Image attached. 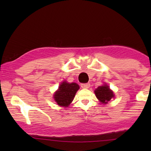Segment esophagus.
<instances>
[{
    "instance_id": "obj_1",
    "label": "esophagus",
    "mask_w": 151,
    "mask_h": 151,
    "mask_svg": "<svg viewBox=\"0 0 151 151\" xmlns=\"http://www.w3.org/2000/svg\"><path fill=\"white\" fill-rule=\"evenodd\" d=\"M91 86L90 83H85V84H81V87L83 88H89Z\"/></svg>"
}]
</instances>
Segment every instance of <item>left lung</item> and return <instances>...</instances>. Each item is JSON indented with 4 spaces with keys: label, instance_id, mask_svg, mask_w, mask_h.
I'll list each match as a JSON object with an SVG mask.
<instances>
[{
    "label": "left lung",
    "instance_id": "8db88e82",
    "mask_svg": "<svg viewBox=\"0 0 151 151\" xmlns=\"http://www.w3.org/2000/svg\"><path fill=\"white\" fill-rule=\"evenodd\" d=\"M94 92L96 98L103 104H107L109 101H110L111 98L114 97L113 91H111L106 84L98 86Z\"/></svg>",
    "mask_w": 151,
    "mask_h": 151
}]
</instances>
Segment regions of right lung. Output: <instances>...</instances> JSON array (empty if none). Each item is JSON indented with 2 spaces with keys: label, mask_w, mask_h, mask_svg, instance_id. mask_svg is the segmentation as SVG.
<instances>
[{
  "label": "right lung",
  "mask_w": 151,
  "mask_h": 151,
  "mask_svg": "<svg viewBox=\"0 0 151 151\" xmlns=\"http://www.w3.org/2000/svg\"><path fill=\"white\" fill-rule=\"evenodd\" d=\"M80 88V86L75 82L68 83L64 81L60 84L58 89L53 95V99L58 105L63 107H67L73 100L76 92Z\"/></svg>",
  "instance_id": "1"
}]
</instances>
